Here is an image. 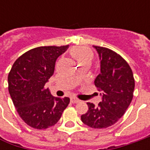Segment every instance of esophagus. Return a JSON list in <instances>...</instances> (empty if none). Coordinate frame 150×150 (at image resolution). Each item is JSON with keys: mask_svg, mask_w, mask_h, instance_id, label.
Masks as SVG:
<instances>
[{"mask_svg": "<svg viewBox=\"0 0 150 150\" xmlns=\"http://www.w3.org/2000/svg\"><path fill=\"white\" fill-rule=\"evenodd\" d=\"M79 99L78 98H75V97H72V98H71V102H72V103H78L79 102Z\"/></svg>", "mask_w": 150, "mask_h": 150, "instance_id": "esophagus-1", "label": "esophagus"}]
</instances>
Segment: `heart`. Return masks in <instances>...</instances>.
<instances>
[{
    "label": "heart",
    "instance_id": "heart-1",
    "mask_svg": "<svg viewBox=\"0 0 150 150\" xmlns=\"http://www.w3.org/2000/svg\"><path fill=\"white\" fill-rule=\"evenodd\" d=\"M70 53L80 62H83L86 59L92 58L93 57L92 51L85 47H74L70 50Z\"/></svg>",
    "mask_w": 150,
    "mask_h": 150
}]
</instances>
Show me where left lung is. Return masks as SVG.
<instances>
[{
    "instance_id": "left-lung-1",
    "label": "left lung",
    "mask_w": 150,
    "mask_h": 150,
    "mask_svg": "<svg viewBox=\"0 0 150 150\" xmlns=\"http://www.w3.org/2000/svg\"><path fill=\"white\" fill-rule=\"evenodd\" d=\"M99 55L101 72L94 81L102 92L98 106L87 103L88 110L81 116L84 124L93 129H106L117 123L129 108L134 96V78L124 58L112 50L93 46Z\"/></svg>"
}]
</instances>
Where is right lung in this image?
<instances>
[{"mask_svg":"<svg viewBox=\"0 0 150 150\" xmlns=\"http://www.w3.org/2000/svg\"><path fill=\"white\" fill-rule=\"evenodd\" d=\"M68 45L38 47L15 61L8 74V90L21 118L36 129H46L58 122L70 98L53 97L45 87L57 57Z\"/></svg>","mask_w":150,"mask_h":150,"instance_id":"right-lung-1","label":"right lung"}]
</instances>
